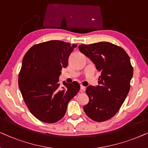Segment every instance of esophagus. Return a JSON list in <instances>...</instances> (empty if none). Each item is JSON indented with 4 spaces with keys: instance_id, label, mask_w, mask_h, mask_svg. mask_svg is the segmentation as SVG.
<instances>
[{
    "instance_id": "34e87169",
    "label": "esophagus",
    "mask_w": 148,
    "mask_h": 148,
    "mask_svg": "<svg viewBox=\"0 0 148 148\" xmlns=\"http://www.w3.org/2000/svg\"><path fill=\"white\" fill-rule=\"evenodd\" d=\"M85 90H86V86H84L83 85L80 86V90H81V92H84Z\"/></svg>"
}]
</instances>
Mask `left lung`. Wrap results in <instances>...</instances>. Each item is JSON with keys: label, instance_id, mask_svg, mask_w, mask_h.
Wrapping results in <instances>:
<instances>
[{"label": "left lung", "instance_id": "8db88e82", "mask_svg": "<svg viewBox=\"0 0 148 148\" xmlns=\"http://www.w3.org/2000/svg\"><path fill=\"white\" fill-rule=\"evenodd\" d=\"M78 48L101 72L99 85L86 87L89 101L84 111L92 121H108L119 112L129 93L133 74L129 56L122 47L108 42L80 45Z\"/></svg>", "mask_w": 148, "mask_h": 148}]
</instances>
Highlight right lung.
I'll use <instances>...</instances> for the list:
<instances>
[{
	"label": "right lung",
	"mask_w": 148,
	"mask_h": 148,
	"mask_svg": "<svg viewBox=\"0 0 148 148\" xmlns=\"http://www.w3.org/2000/svg\"><path fill=\"white\" fill-rule=\"evenodd\" d=\"M77 45L49 40L33 45L25 53L19 73L18 84L25 105L39 121L55 123L62 119L69 101L80 90L76 81L63 82L59 76Z\"/></svg>",
	"instance_id": "right-lung-1"
}]
</instances>
